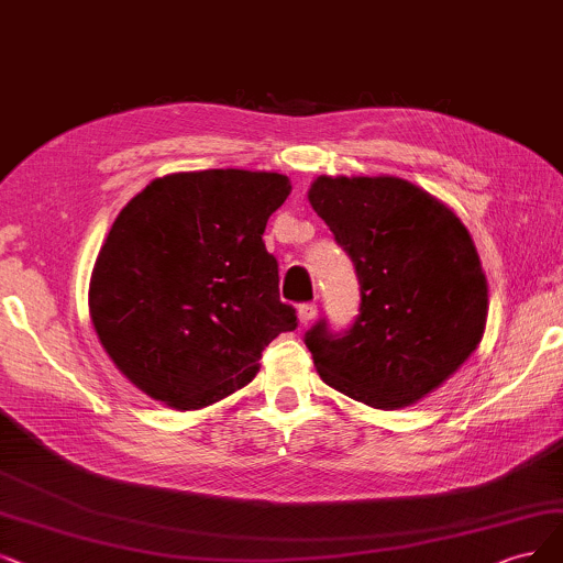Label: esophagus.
<instances>
[{"label":"esophagus","instance_id":"esophagus-1","mask_svg":"<svg viewBox=\"0 0 563 563\" xmlns=\"http://www.w3.org/2000/svg\"><path fill=\"white\" fill-rule=\"evenodd\" d=\"M318 318V306L316 303H301L299 306V322L308 324Z\"/></svg>","mask_w":563,"mask_h":563}]
</instances>
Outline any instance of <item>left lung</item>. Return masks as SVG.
<instances>
[{
  "label": "left lung",
  "mask_w": 563,
  "mask_h": 563,
  "mask_svg": "<svg viewBox=\"0 0 563 563\" xmlns=\"http://www.w3.org/2000/svg\"><path fill=\"white\" fill-rule=\"evenodd\" d=\"M308 199L355 264L362 297L345 331H331L324 318L306 331L320 378L371 408L420 401L485 331L487 280L466 227L391 176H320Z\"/></svg>",
  "instance_id": "1"
}]
</instances>
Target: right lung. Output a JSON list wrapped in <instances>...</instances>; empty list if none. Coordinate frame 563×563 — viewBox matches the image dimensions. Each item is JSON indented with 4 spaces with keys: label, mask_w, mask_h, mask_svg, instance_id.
<instances>
[{
    "label": "right lung",
    "mask_w": 563,
    "mask_h": 563,
    "mask_svg": "<svg viewBox=\"0 0 563 563\" xmlns=\"http://www.w3.org/2000/svg\"><path fill=\"white\" fill-rule=\"evenodd\" d=\"M292 185L206 169L145 185L115 218L90 280V318L122 376L192 410L255 378L262 350L297 329L262 234Z\"/></svg>",
    "instance_id": "obj_1"
}]
</instances>
